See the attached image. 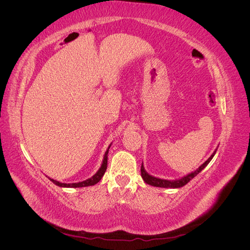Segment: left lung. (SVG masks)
Returning a JSON list of instances; mask_svg holds the SVG:
<instances>
[{"mask_svg": "<svg viewBox=\"0 0 250 250\" xmlns=\"http://www.w3.org/2000/svg\"><path fill=\"white\" fill-rule=\"evenodd\" d=\"M216 151L217 149H215V151L213 153H211V155L208 158V160L204 162L199 168L196 169L195 171L191 172L187 174V175L183 176V177H179L177 179H173V180H170V179H163V178H158V177H155V176H152L150 175V174L145 170V167H144V164L142 163V167H141V175H142V178L144 179V181H145L146 184L150 185V186H153V187H158V188H181L186 186L188 181H190L191 179H193L196 175H198V174L207 167V166L208 165V163L211 161V158L214 157V155L216 154Z\"/></svg>", "mask_w": 250, "mask_h": 250, "instance_id": "8db88e82", "label": "left lung"}]
</instances>
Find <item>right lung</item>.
Here are the masks:
<instances>
[{
  "instance_id": "add662e5",
  "label": "right lung",
  "mask_w": 250,
  "mask_h": 250,
  "mask_svg": "<svg viewBox=\"0 0 250 250\" xmlns=\"http://www.w3.org/2000/svg\"><path fill=\"white\" fill-rule=\"evenodd\" d=\"M111 144L112 143H110V145L108 146L106 151H105L104 156H103V161H102V164H101V167L99 168V170H98L90 178H87V179L83 180V181H79V183H73V184L60 183V181L53 179V178H51L49 176H48V178L52 181L53 184L58 186V187H62V188H83V187H89V186H94V185L98 184L101 180V178L104 175L105 171H106V169H107V154H108V151H109V148L111 146Z\"/></svg>"
}]
</instances>
